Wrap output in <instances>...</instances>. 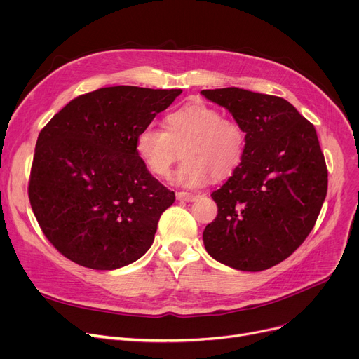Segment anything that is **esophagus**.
<instances>
[{
    "mask_svg": "<svg viewBox=\"0 0 359 359\" xmlns=\"http://www.w3.org/2000/svg\"><path fill=\"white\" fill-rule=\"evenodd\" d=\"M176 198H177L179 201H184V202H194V201H196L198 195L191 194V192H177V194H176Z\"/></svg>",
    "mask_w": 359,
    "mask_h": 359,
    "instance_id": "34e87169",
    "label": "esophagus"
}]
</instances>
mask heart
I'll return each instance as SVG.
<instances>
[{
  "label": "heart",
  "mask_w": 359,
  "mask_h": 359,
  "mask_svg": "<svg viewBox=\"0 0 359 359\" xmlns=\"http://www.w3.org/2000/svg\"><path fill=\"white\" fill-rule=\"evenodd\" d=\"M248 137L236 121L202 102L187 103L164 119V129L147 125L135 137L141 163L156 177H167L182 149V164L173 182L184 187H201L229 179L246 156Z\"/></svg>",
  "instance_id": "obj_1"
}]
</instances>
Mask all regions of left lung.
Wrapping results in <instances>:
<instances>
[{"label": "left lung", "mask_w": 359, "mask_h": 359, "mask_svg": "<svg viewBox=\"0 0 359 359\" xmlns=\"http://www.w3.org/2000/svg\"><path fill=\"white\" fill-rule=\"evenodd\" d=\"M246 132V156L211 196L217 218L203 230L215 260L248 272L291 256L313 230L327 194V167L313 123L285 99L237 87L202 90Z\"/></svg>", "instance_id": "8db88e82"}]
</instances>
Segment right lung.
<instances>
[{"label": "right lung", "mask_w": 359, "mask_h": 359, "mask_svg": "<svg viewBox=\"0 0 359 359\" xmlns=\"http://www.w3.org/2000/svg\"><path fill=\"white\" fill-rule=\"evenodd\" d=\"M180 93L99 88L71 100L41 130L29 199L43 234L67 259L113 271L151 248L175 192L141 163L135 137Z\"/></svg>", "instance_id": "obj_1"}]
</instances>
